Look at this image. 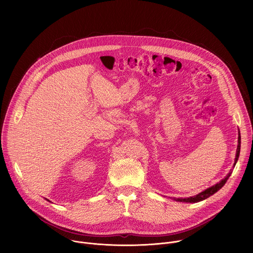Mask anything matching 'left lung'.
I'll use <instances>...</instances> for the list:
<instances>
[{"label":"left lung","mask_w":253,"mask_h":253,"mask_svg":"<svg viewBox=\"0 0 253 253\" xmlns=\"http://www.w3.org/2000/svg\"><path fill=\"white\" fill-rule=\"evenodd\" d=\"M240 143H241V137H240V132L238 130V144H237V149H236V155H235V160H234V164H233V168L235 167V164L238 160V157H239V153H240ZM232 173V170L229 171V173L225 176V178H223L222 180H220V181L218 183H216L215 185H212L211 187L205 189L204 191L198 193L197 195H194V196H190V197H187V198H175L174 200L178 201V202H187V203H196V202H199V201H202L206 198H208L209 196L213 195L214 193L217 192L218 190H220L223 185L226 183L227 179L230 177Z\"/></svg>","instance_id":"obj_1"}]
</instances>
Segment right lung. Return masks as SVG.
<instances>
[{"mask_svg": "<svg viewBox=\"0 0 253 253\" xmlns=\"http://www.w3.org/2000/svg\"><path fill=\"white\" fill-rule=\"evenodd\" d=\"M47 200H48V199H47ZM48 201H49V200H48Z\"/></svg>", "mask_w": 253, "mask_h": 253, "instance_id": "obj_1", "label": "right lung"}]
</instances>
